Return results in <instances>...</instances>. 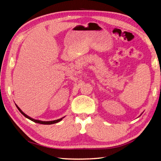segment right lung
I'll return each mask as SVG.
<instances>
[{"instance_id":"right-lung-1","label":"right lung","mask_w":161,"mask_h":161,"mask_svg":"<svg viewBox=\"0 0 161 161\" xmlns=\"http://www.w3.org/2000/svg\"><path fill=\"white\" fill-rule=\"evenodd\" d=\"M16 105V104H15ZM16 107L17 108V109H19V111L21 112V113L26 118L30 119L31 121H33V122H36V123H37V124H45V125H50V124H56L58 122H59V121H60L63 118H64V117H63V118H60V119H56V120H53V121H41V120H38V119H33L32 118H31V117L28 116L27 115H26L25 113H23V112L22 111V110L19 108V107L16 105Z\"/></svg>"}]
</instances>
